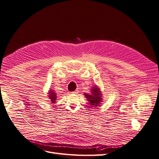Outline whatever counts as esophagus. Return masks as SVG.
<instances>
[{"label": "esophagus", "mask_w": 159, "mask_h": 159, "mask_svg": "<svg viewBox=\"0 0 159 159\" xmlns=\"http://www.w3.org/2000/svg\"><path fill=\"white\" fill-rule=\"evenodd\" d=\"M78 92H79V90H78V89H77V90H75V91H74V92H73V93H75V94H76V93H78Z\"/></svg>", "instance_id": "1"}]
</instances>
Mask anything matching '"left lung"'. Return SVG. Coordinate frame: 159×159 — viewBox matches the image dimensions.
Listing matches in <instances>:
<instances>
[{"label":"left lung","mask_w":159,"mask_h":159,"mask_svg":"<svg viewBox=\"0 0 159 159\" xmlns=\"http://www.w3.org/2000/svg\"><path fill=\"white\" fill-rule=\"evenodd\" d=\"M85 97L88 99L89 101V103L93 106H98V104L101 102V93L99 90L98 89L97 87H93L92 89V92L91 94L85 93Z\"/></svg>","instance_id":"obj_1"}]
</instances>
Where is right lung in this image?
<instances>
[{
    "label": "right lung",
    "instance_id": "1",
    "mask_svg": "<svg viewBox=\"0 0 159 159\" xmlns=\"http://www.w3.org/2000/svg\"><path fill=\"white\" fill-rule=\"evenodd\" d=\"M49 98H51L52 103L55 102V100L57 99V95L55 93L53 92L52 91H50V92H49Z\"/></svg>",
    "mask_w": 159,
    "mask_h": 159
}]
</instances>
